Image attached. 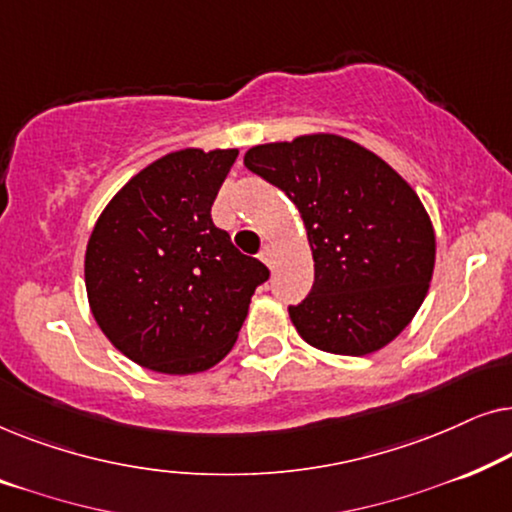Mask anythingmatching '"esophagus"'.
Instances as JSON below:
<instances>
[{"instance_id":"esophagus-1","label":"esophagus","mask_w":512,"mask_h":512,"mask_svg":"<svg viewBox=\"0 0 512 512\" xmlns=\"http://www.w3.org/2000/svg\"><path fill=\"white\" fill-rule=\"evenodd\" d=\"M258 258H261V261L268 265V268H272V263H275V254H272L270 244H265V247L261 249V254H258Z\"/></svg>"}]
</instances>
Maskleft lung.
Segmentation results:
<instances>
[{"instance_id": "obj_1", "label": "left lung", "mask_w": 512, "mask_h": 512, "mask_svg": "<svg viewBox=\"0 0 512 512\" xmlns=\"http://www.w3.org/2000/svg\"><path fill=\"white\" fill-rule=\"evenodd\" d=\"M244 165L289 195L307 228L314 284L289 305L312 347L363 356L396 338L429 291L436 237L417 193L338 135L254 146Z\"/></svg>"}]
</instances>
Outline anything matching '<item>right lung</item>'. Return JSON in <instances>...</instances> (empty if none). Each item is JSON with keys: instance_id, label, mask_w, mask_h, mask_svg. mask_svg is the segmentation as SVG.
<instances>
[{"instance_id": "1", "label": "right lung", "mask_w": 512, "mask_h": 512, "mask_svg": "<svg viewBox=\"0 0 512 512\" xmlns=\"http://www.w3.org/2000/svg\"><path fill=\"white\" fill-rule=\"evenodd\" d=\"M237 149H186L132 177L86 251L90 310L116 349L167 375L212 368L233 349L270 270L212 221Z\"/></svg>"}]
</instances>
